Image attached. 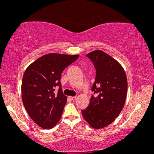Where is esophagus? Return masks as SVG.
<instances>
[{
  "instance_id": "obj_1",
  "label": "esophagus",
  "mask_w": 154,
  "mask_h": 154,
  "mask_svg": "<svg viewBox=\"0 0 154 154\" xmlns=\"http://www.w3.org/2000/svg\"><path fill=\"white\" fill-rule=\"evenodd\" d=\"M69 98H70L72 101H74L77 99V97H69Z\"/></svg>"
}]
</instances>
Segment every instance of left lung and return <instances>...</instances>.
<instances>
[{"label":"left lung","mask_w":154,"mask_h":154,"mask_svg":"<svg viewBox=\"0 0 154 154\" xmlns=\"http://www.w3.org/2000/svg\"><path fill=\"white\" fill-rule=\"evenodd\" d=\"M86 57L96 70L92 87L94 95L81 112L91 127L100 129L113 123L123 109L127 96V77L121 65L102 50H94Z\"/></svg>","instance_id":"8db88e82"}]
</instances>
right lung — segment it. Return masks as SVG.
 <instances>
[{"instance_id":"right-lung-1","label":"right lung","mask_w":154,"mask_h":154,"mask_svg":"<svg viewBox=\"0 0 154 154\" xmlns=\"http://www.w3.org/2000/svg\"><path fill=\"white\" fill-rule=\"evenodd\" d=\"M79 55L50 53L29 65L23 75L22 99L31 119L44 129L53 128L62 116L66 97L61 86V74ZM60 88L57 93L54 88Z\"/></svg>"}]
</instances>
